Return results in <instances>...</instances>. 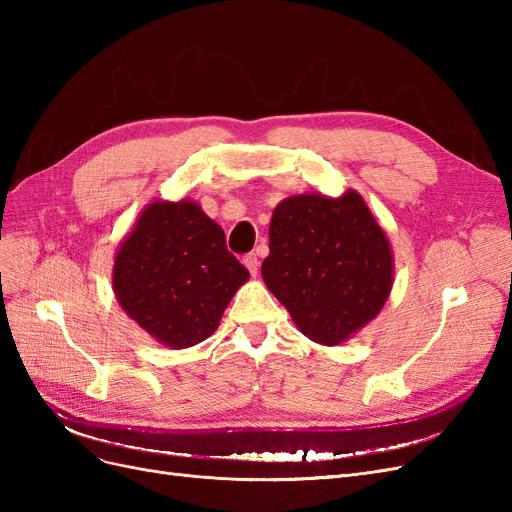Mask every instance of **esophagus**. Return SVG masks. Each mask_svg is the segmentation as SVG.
<instances>
[{
	"label": "esophagus",
	"mask_w": 512,
	"mask_h": 512,
	"mask_svg": "<svg viewBox=\"0 0 512 512\" xmlns=\"http://www.w3.org/2000/svg\"><path fill=\"white\" fill-rule=\"evenodd\" d=\"M243 265L247 267V271H250L252 275H256V273H258V267H260L258 256H256V254H245V256H243Z\"/></svg>",
	"instance_id": "34e87169"
}]
</instances>
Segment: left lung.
Wrapping results in <instances>:
<instances>
[{
    "mask_svg": "<svg viewBox=\"0 0 512 512\" xmlns=\"http://www.w3.org/2000/svg\"><path fill=\"white\" fill-rule=\"evenodd\" d=\"M393 252L359 192L299 194L273 209L262 280L316 344L374 320L393 288Z\"/></svg>",
    "mask_w": 512,
    "mask_h": 512,
    "instance_id": "1",
    "label": "left lung"
}]
</instances>
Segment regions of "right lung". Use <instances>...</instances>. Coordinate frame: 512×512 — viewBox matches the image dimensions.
I'll use <instances>...</instances> for the list:
<instances>
[{
    "instance_id": "obj_1",
    "label": "right lung",
    "mask_w": 512,
    "mask_h": 512,
    "mask_svg": "<svg viewBox=\"0 0 512 512\" xmlns=\"http://www.w3.org/2000/svg\"><path fill=\"white\" fill-rule=\"evenodd\" d=\"M247 280L250 271L226 250L224 230L194 200L147 205L113 267L119 305L173 350L205 342Z\"/></svg>"
}]
</instances>
